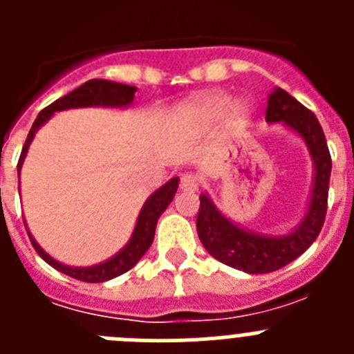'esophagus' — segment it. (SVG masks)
Masks as SVG:
<instances>
[{"label":"esophagus","instance_id":"obj_1","mask_svg":"<svg viewBox=\"0 0 354 354\" xmlns=\"http://www.w3.org/2000/svg\"><path fill=\"white\" fill-rule=\"evenodd\" d=\"M179 187L186 193L196 192V189H198V177H196L195 174H192V171H186V174L180 175Z\"/></svg>","mask_w":354,"mask_h":354}]
</instances>
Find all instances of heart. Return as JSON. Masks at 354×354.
<instances>
[{
	"instance_id": "1",
	"label": "heart",
	"mask_w": 354,
	"mask_h": 354,
	"mask_svg": "<svg viewBox=\"0 0 354 354\" xmlns=\"http://www.w3.org/2000/svg\"><path fill=\"white\" fill-rule=\"evenodd\" d=\"M230 106V97L225 93H207L196 99L192 104V111L198 115L204 120L214 122L225 115V111ZM230 115H232V122L236 126H245L248 120V109L243 104H236L230 108Z\"/></svg>"
}]
</instances>
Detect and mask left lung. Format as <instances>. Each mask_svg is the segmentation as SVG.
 <instances>
[{"mask_svg":"<svg viewBox=\"0 0 354 354\" xmlns=\"http://www.w3.org/2000/svg\"><path fill=\"white\" fill-rule=\"evenodd\" d=\"M266 120L283 122L305 140L315 165L314 192L308 212L294 232L287 236H259L246 232L228 221L207 195L200 196L196 230L204 248L216 261L245 271V273H271L294 259H298L317 239L324 225L328 209V186L331 175V156L323 127L310 109L292 95L277 88L268 99Z\"/></svg>","mask_w":354,"mask_h":354,"instance_id":"8db88e82","label":"left lung"}]
</instances>
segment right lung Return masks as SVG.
Returning <instances> with one entry per match:
<instances>
[{
  "label": "right lung",
  "mask_w": 354,
  "mask_h": 354,
  "mask_svg": "<svg viewBox=\"0 0 354 354\" xmlns=\"http://www.w3.org/2000/svg\"><path fill=\"white\" fill-rule=\"evenodd\" d=\"M134 92H136V88H134V86H129V84L115 83V81L106 80H90L86 81V83L81 84V86H77L76 90H72L67 95L60 97L58 101L49 104L48 108H44L39 113V117H37V120L33 122L30 133H28V138L26 142H24L23 152H21V158H19L17 162V174L19 170H21V165H23L24 161L28 147H30L31 140L35 136L37 129L42 126L44 122L49 120V117H53L55 111H62V109L68 108H80V106H127L133 102ZM177 186H179V179L174 177V179L168 180L165 186L159 187L158 192L152 193V195L149 196V200L145 202L142 211H140L133 237H131V241L126 245V248L122 250V252H118L117 255L109 259V261L102 262V264L92 266V268H68V266L60 264V262H56L53 257H49L48 253L44 252V250L37 245L35 239L31 237L30 232H28V236H30L31 245L37 250V253H39L40 257L48 262L49 266H53L55 270L68 274L71 278L81 280V282H106V280H111V278L129 271L131 268L145 255V252L150 248L152 241H154L158 218L162 214V211L168 207V204H170L171 200H174Z\"/></svg>",
  "instance_id": "add662e5"
}]
</instances>
